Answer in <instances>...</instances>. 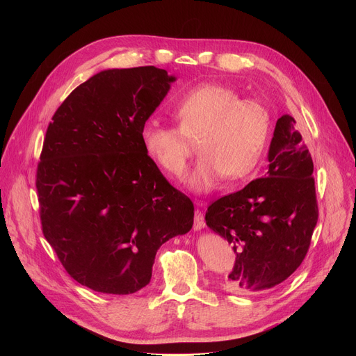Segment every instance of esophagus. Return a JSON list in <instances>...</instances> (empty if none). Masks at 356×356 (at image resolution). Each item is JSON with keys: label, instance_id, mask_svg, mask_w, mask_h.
I'll return each instance as SVG.
<instances>
[{"label": "esophagus", "instance_id": "1", "mask_svg": "<svg viewBox=\"0 0 356 356\" xmlns=\"http://www.w3.org/2000/svg\"><path fill=\"white\" fill-rule=\"evenodd\" d=\"M196 204H197V207H204L203 202H196ZM193 228H195L196 231H200V229L204 228V215H203L202 209H199V208L195 211V223H193Z\"/></svg>", "mask_w": 356, "mask_h": 356}]
</instances>
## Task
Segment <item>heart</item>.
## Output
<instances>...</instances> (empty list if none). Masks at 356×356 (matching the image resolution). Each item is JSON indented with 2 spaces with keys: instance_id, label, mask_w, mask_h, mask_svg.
<instances>
[{
  "instance_id": "1",
  "label": "heart",
  "mask_w": 356,
  "mask_h": 356,
  "mask_svg": "<svg viewBox=\"0 0 356 356\" xmlns=\"http://www.w3.org/2000/svg\"><path fill=\"white\" fill-rule=\"evenodd\" d=\"M179 127L145 121L140 137L145 153L165 175L183 179L193 143L200 141V161L188 179L199 195L218 188L223 177L239 180L255 172L270 137L268 108L241 99L227 85L202 83L181 95L173 108Z\"/></svg>"
}]
</instances>
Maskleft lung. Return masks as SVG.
I'll return each instance as SVG.
<instances>
[{"mask_svg": "<svg viewBox=\"0 0 356 356\" xmlns=\"http://www.w3.org/2000/svg\"><path fill=\"white\" fill-rule=\"evenodd\" d=\"M268 161L266 177L215 200L204 216L234 248L225 287L239 294L268 290L300 267L319 216L313 160L291 115L277 120Z\"/></svg>", "mask_w": 356, "mask_h": 356, "instance_id": "obj_1", "label": "left lung"}]
</instances>
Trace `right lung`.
<instances>
[{"instance_id": "obj_1", "label": "right lung", "mask_w": 356, "mask_h": 356, "mask_svg": "<svg viewBox=\"0 0 356 356\" xmlns=\"http://www.w3.org/2000/svg\"><path fill=\"white\" fill-rule=\"evenodd\" d=\"M175 81L154 66L102 70L72 90L47 127L35 175L42 229L69 275L93 291L141 290L157 250L192 229V200L140 137Z\"/></svg>"}]
</instances>
